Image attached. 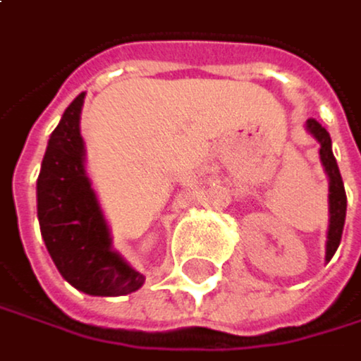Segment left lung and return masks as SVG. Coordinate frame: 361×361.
<instances>
[{"mask_svg":"<svg viewBox=\"0 0 361 361\" xmlns=\"http://www.w3.org/2000/svg\"><path fill=\"white\" fill-rule=\"evenodd\" d=\"M307 130L319 141V158L326 169L328 182H330V195H328V205H330V226H328V241H326V260L334 256V252L341 245L343 237V226H345V216H347V195L343 186V177L336 164V158L332 154V139L330 133L315 120H307Z\"/></svg>","mask_w":361,"mask_h":361,"instance_id":"8db88e82","label":"left lung"}]
</instances>
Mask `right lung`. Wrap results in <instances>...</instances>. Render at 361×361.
Returning a JSON list of instances; mask_svg holds the SVG:
<instances>
[{
  "label": "right lung",
  "instance_id": "add662e5",
  "mask_svg": "<svg viewBox=\"0 0 361 361\" xmlns=\"http://www.w3.org/2000/svg\"><path fill=\"white\" fill-rule=\"evenodd\" d=\"M84 92L48 139L37 177V218L46 250L65 281L90 296H126L145 277L118 252L84 169L80 111Z\"/></svg>",
  "mask_w": 361,
  "mask_h": 361
}]
</instances>
